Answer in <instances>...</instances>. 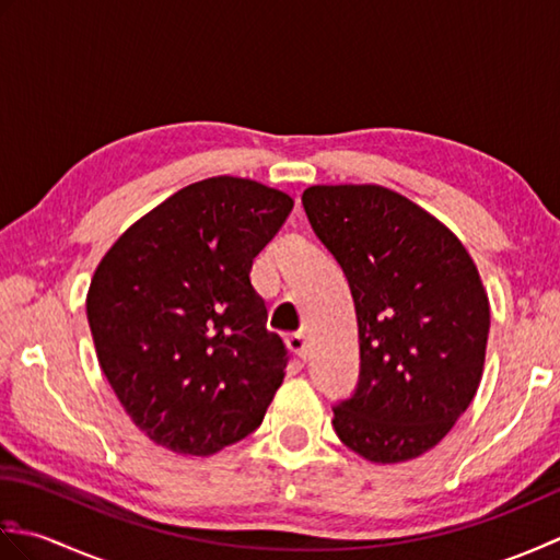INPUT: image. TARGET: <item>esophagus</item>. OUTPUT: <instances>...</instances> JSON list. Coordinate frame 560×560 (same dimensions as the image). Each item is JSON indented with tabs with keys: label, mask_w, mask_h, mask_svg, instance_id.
<instances>
[{
	"label": "esophagus",
	"mask_w": 560,
	"mask_h": 560,
	"mask_svg": "<svg viewBox=\"0 0 560 560\" xmlns=\"http://www.w3.org/2000/svg\"><path fill=\"white\" fill-rule=\"evenodd\" d=\"M287 347L299 355L301 361H305L307 359V339L303 337V335H291L289 339H287Z\"/></svg>",
	"instance_id": "esophagus-1"
}]
</instances>
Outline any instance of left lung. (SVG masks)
Returning <instances> with one entry per match:
<instances>
[{
	"instance_id": "obj_1",
	"label": "left lung",
	"mask_w": 560,
	"mask_h": 560,
	"mask_svg": "<svg viewBox=\"0 0 560 560\" xmlns=\"http://www.w3.org/2000/svg\"><path fill=\"white\" fill-rule=\"evenodd\" d=\"M303 207L349 279L361 375L335 407L355 455L397 464L435 447L477 395L489 295L445 223L380 185H313Z\"/></svg>"
}]
</instances>
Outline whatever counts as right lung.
Masks as SVG:
<instances>
[{
  "instance_id": "1",
  "label": "right lung",
  "mask_w": 560,
  "mask_h": 560,
  "mask_svg": "<svg viewBox=\"0 0 560 560\" xmlns=\"http://www.w3.org/2000/svg\"><path fill=\"white\" fill-rule=\"evenodd\" d=\"M293 199L247 177L177 189L117 237L86 315L101 371L153 443L209 457L261 423L287 375L249 283Z\"/></svg>"
}]
</instances>
